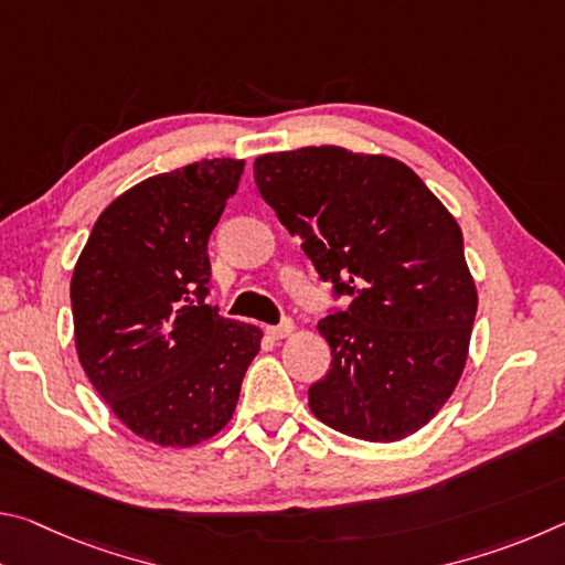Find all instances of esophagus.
Masks as SVG:
<instances>
[{"mask_svg":"<svg viewBox=\"0 0 565 565\" xmlns=\"http://www.w3.org/2000/svg\"><path fill=\"white\" fill-rule=\"evenodd\" d=\"M291 331H294V321L291 319H284L281 323H276V327H266V333H269L271 339H286Z\"/></svg>","mask_w":565,"mask_h":565,"instance_id":"obj_1","label":"esophagus"}]
</instances>
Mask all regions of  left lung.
Segmentation results:
<instances>
[{"instance_id":"1","label":"left lung","mask_w":565,"mask_h":565,"mask_svg":"<svg viewBox=\"0 0 565 565\" xmlns=\"http://www.w3.org/2000/svg\"><path fill=\"white\" fill-rule=\"evenodd\" d=\"M259 194L343 311L319 321L331 369L309 388L313 416L361 441L424 428L463 374L478 309L463 234L398 159L303 147L254 161Z\"/></svg>"}]
</instances>
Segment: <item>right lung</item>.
I'll use <instances>...</instances> for the list:
<instances>
[{
    "label": "right lung",
    "instance_id": "obj_1",
    "mask_svg": "<svg viewBox=\"0 0 565 565\" xmlns=\"http://www.w3.org/2000/svg\"><path fill=\"white\" fill-rule=\"evenodd\" d=\"M242 159H204L124 191L104 209L72 276L84 374L145 441L186 448L232 420L262 329L206 303V244Z\"/></svg>",
    "mask_w": 565,
    "mask_h": 565
}]
</instances>
